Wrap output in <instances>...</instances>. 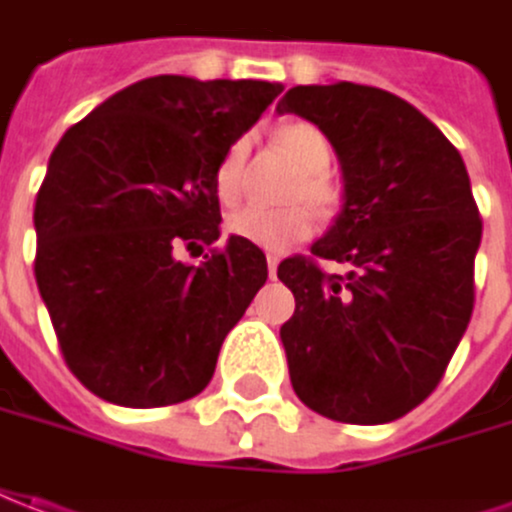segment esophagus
<instances>
[{"label": "esophagus", "instance_id": "obj_1", "mask_svg": "<svg viewBox=\"0 0 512 512\" xmlns=\"http://www.w3.org/2000/svg\"><path fill=\"white\" fill-rule=\"evenodd\" d=\"M267 273H270V278H276V273H278V253H267Z\"/></svg>", "mask_w": 512, "mask_h": 512}]
</instances>
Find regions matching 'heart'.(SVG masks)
<instances>
[{
	"mask_svg": "<svg viewBox=\"0 0 512 512\" xmlns=\"http://www.w3.org/2000/svg\"><path fill=\"white\" fill-rule=\"evenodd\" d=\"M281 153L301 169L290 200H306L320 214H331L340 203V192L331 183V144L326 133L309 122H290L276 133ZM248 150L245 136H239L225 147L220 164L214 169V192L225 206H234L245 195L248 183ZM315 217L305 203H292L287 209H267V206H245L228 217V234L253 242L259 248L284 250L292 242H301L312 234Z\"/></svg>",
	"mask_w": 512,
	"mask_h": 512,
	"instance_id": "1",
	"label": "heart"
}]
</instances>
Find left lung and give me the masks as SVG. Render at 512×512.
I'll use <instances>...</instances> for the list:
<instances>
[{
    "mask_svg": "<svg viewBox=\"0 0 512 512\" xmlns=\"http://www.w3.org/2000/svg\"><path fill=\"white\" fill-rule=\"evenodd\" d=\"M326 133L340 158L337 222L290 256L281 326L295 393L340 424H387L432 396L474 312L482 220L457 147L418 108L357 83L295 86L278 102ZM348 263V277L319 270Z\"/></svg>",
    "mask_w": 512,
    "mask_h": 512,
    "instance_id": "8db88e82",
    "label": "left lung"
}]
</instances>
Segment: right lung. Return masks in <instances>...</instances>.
I'll return each instance as SVG.
<instances>
[{"label": "right lung", "instance_id": "add662e5", "mask_svg": "<svg viewBox=\"0 0 512 512\" xmlns=\"http://www.w3.org/2000/svg\"><path fill=\"white\" fill-rule=\"evenodd\" d=\"M281 94L264 80L158 74L63 133L35 197V281L66 365L119 407L203 393L225 334L267 281L253 242L220 236L214 169ZM209 244L200 265L177 250Z\"/></svg>", "mask_w": 512, "mask_h": 512}]
</instances>
